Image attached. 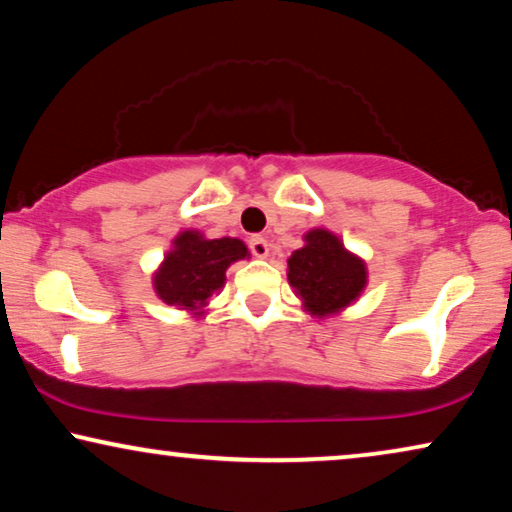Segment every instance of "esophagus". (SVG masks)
I'll return each instance as SVG.
<instances>
[{"label": "esophagus", "instance_id": "34e87169", "mask_svg": "<svg viewBox=\"0 0 512 512\" xmlns=\"http://www.w3.org/2000/svg\"><path fill=\"white\" fill-rule=\"evenodd\" d=\"M250 250L255 257H269V241L264 236H252L250 238Z\"/></svg>", "mask_w": 512, "mask_h": 512}]
</instances>
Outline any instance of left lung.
I'll use <instances>...</instances> for the list:
<instances>
[{
	"label": "left lung",
	"instance_id": "obj_1",
	"mask_svg": "<svg viewBox=\"0 0 512 512\" xmlns=\"http://www.w3.org/2000/svg\"><path fill=\"white\" fill-rule=\"evenodd\" d=\"M288 257V283L309 316L330 318L358 302L367 288V264L335 231L316 227Z\"/></svg>",
	"mask_w": 512,
	"mask_h": 512
}]
</instances>
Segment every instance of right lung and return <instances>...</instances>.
<instances>
[{
    "instance_id": "1",
    "label": "right lung",
    "mask_w": 512,
    "mask_h": 512,
    "mask_svg": "<svg viewBox=\"0 0 512 512\" xmlns=\"http://www.w3.org/2000/svg\"><path fill=\"white\" fill-rule=\"evenodd\" d=\"M238 260H250L241 238H208L199 229H182L152 274V288L163 304L192 318L206 316L210 297L224 288L227 269Z\"/></svg>"
}]
</instances>
